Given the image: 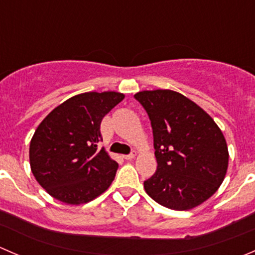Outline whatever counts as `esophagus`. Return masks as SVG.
I'll use <instances>...</instances> for the list:
<instances>
[{
	"instance_id": "34e87169",
	"label": "esophagus",
	"mask_w": 255,
	"mask_h": 255,
	"mask_svg": "<svg viewBox=\"0 0 255 255\" xmlns=\"http://www.w3.org/2000/svg\"><path fill=\"white\" fill-rule=\"evenodd\" d=\"M135 155H137V153H135V151L133 150L132 153L128 154V155H123V158H125L126 160H132V159H134V158H135Z\"/></svg>"
}]
</instances>
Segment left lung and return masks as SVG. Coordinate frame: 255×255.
Returning a JSON list of instances; mask_svg holds the SVG:
<instances>
[{"label":"left lung","instance_id":"8db88e82","mask_svg":"<svg viewBox=\"0 0 255 255\" xmlns=\"http://www.w3.org/2000/svg\"><path fill=\"white\" fill-rule=\"evenodd\" d=\"M150 120L158 163L144 181L159 205L187 211L210 199L225 180L228 148L215 121L194 101L171 90L134 95Z\"/></svg>","mask_w":255,"mask_h":255}]
</instances>
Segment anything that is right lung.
I'll list each match as a JSON object with an SVG mask.
<instances>
[{"mask_svg":"<svg viewBox=\"0 0 255 255\" xmlns=\"http://www.w3.org/2000/svg\"><path fill=\"white\" fill-rule=\"evenodd\" d=\"M125 95L116 91L85 92L70 97L40 122L29 145L32 173L50 196L81 205L104 194L118 164L105 148L101 121Z\"/></svg>","mask_w":255,"mask_h":255,"instance_id":"1","label":"right lung"}]
</instances>
